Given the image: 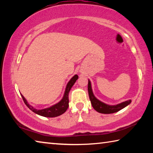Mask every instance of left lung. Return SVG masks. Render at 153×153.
I'll use <instances>...</instances> for the list:
<instances>
[{"mask_svg": "<svg viewBox=\"0 0 153 153\" xmlns=\"http://www.w3.org/2000/svg\"><path fill=\"white\" fill-rule=\"evenodd\" d=\"M88 91L89 98L92 105V107L94 108L95 111H97V112L100 113L111 114L116 113L127 107L131 102V100H128L126 101L119 103L117 105H111L100 101L98 98H96L94 93H93L91 82H90V79H88Z\"/></svg>", "mask_w": 153, "mask_h": 153, "instance_id": "obj_1", "label": "left lung"}]
</instances>
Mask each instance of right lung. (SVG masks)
<instances>
[{"label":"right lung","instance_id":"add662e5","mask_svg":"<svg viewBox=\"0 0 153 153\" xmlns=\"http://www.w3.org/2000/svg\"><path fill=\"white\" fill-rule=\"evenodd\" d=\"M78 79V76L75 75L70 79V80L67 84V86L65 90V92L63 97L62 99L59 102L56 104L51 106L50 107H47L43 109H36L32 106H31L27 102L26 99L24 98V96L22 94V97L24 100L25 104L27 107L30 108L31 111H32L33 113H35L38 115L43 116L45 117H55L62 115L67 111V108L69 107V92L70 91L72 86L76 83V80Z\"/></svg>","mask_w":153,"mask_h":153}]
</instances>
